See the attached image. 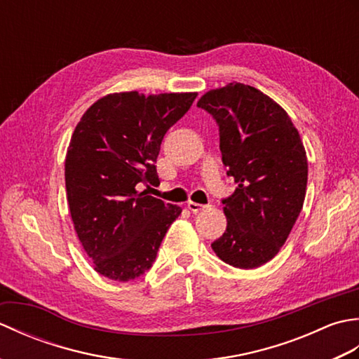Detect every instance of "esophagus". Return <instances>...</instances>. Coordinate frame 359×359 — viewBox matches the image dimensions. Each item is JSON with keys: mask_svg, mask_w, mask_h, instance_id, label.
<instances>
[{"mask_svg": "<svg viewBox=\"0 0 359 359\" xmlns=\"http://www.w3.org/2000/svg\"><path fill=\"white\" fill-rule=\"evenodd\" d=\"M187 207H188V210H189V211H193V212H199V211H202V210L205 208V205H202V203H196V202H191V201H189V202L187 203Z\"/></svg>", "mask_w": 359, "mask_h": 359, "instance_id": "1", "label": "esophagus"}]
</instances>
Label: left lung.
Segmentation results:
<instances>
[{"label": "left lung", "mask_w": 359, "mask_h": 359, "mask_svg": "<svg viewBox=\"0 0 359 359\" xmlns=\"http://www.w3.org/2000/svg\"><path fill=\"white\" fill-rule=\"evenodd\" d=\"M197 106L216 118L222 162L238 184L222 201L226 230L211 248L236 269H257L279 253L302 210L306 148L284 108L253 86L228 83Z\"/></svg>", "instance_id": "8db88e82"}]
</instances>
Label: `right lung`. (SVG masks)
Segmentation results:
<instances>
[{"label":"right lung","instance_id":"add662e5","mask_svg":"<svg viewBox=\"0 0 359 359\" xmlns=\"http://www.w3.org/2000/svg\"><path fill=\"white\" fill-rule=\"evenodd\" d=\"M197 93L108 94L75 126L65 162L75 233L102 276L126 282L151 269L177 205L139 191L158 184L163 135L191 108Z\"/></svg>","mask_w":359,"mask_h":359}]
</instances>
